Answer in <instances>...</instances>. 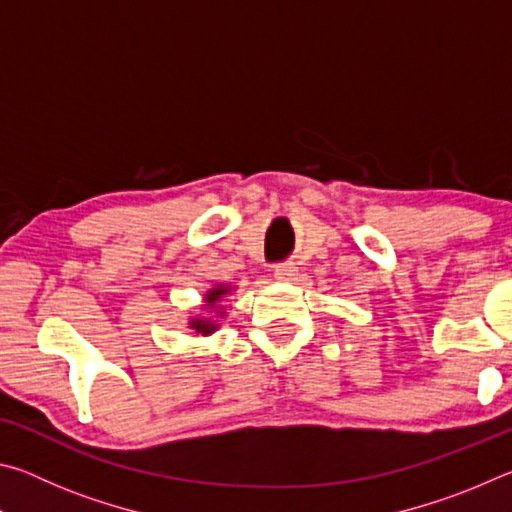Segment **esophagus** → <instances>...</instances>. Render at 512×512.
Returning a JSON list of instances; mask_svg holds the SVG:
<instances>
[{"label": "esophagus", "mask_w": 512, "mask_h": 512, "mask_svg": "<svg viewBox=\"0 0 512 512\" xmlns=\"http://www.w3.org/2000/svg\"><path fill=\"white\" fill-rule=\"evenodd\" d=\"M296 275H298V268H296V264H277L275 266V280H280V282H291V280H296Z\"/></svg>", "instance_id": "obj_1"}]
</instances>
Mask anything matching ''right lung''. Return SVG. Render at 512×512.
I'll use <instances>...</instances> for the list:
<instances>
[{
	"label": "right lung",
	"instance_id": "obj_1",
	"mask_svg": "<svg viewBox=\"0 0 512 512\" xmlns=\"http://www.w3.org/2000/svg\"><path fill=\"white\" fill-rule=\"evenodd\" d=\"M228 293H230V287H223V284H216L214 289H210V291L205 293V309H210V311L214 309V311H219V316H223L225 311L219 307V300L228 296ZM189 327L196 329L198 334L207 336V334L216 332V327H219V323H216L214 318L198 316V318H192V320H189Z\"/></svg>",
	"mask_w": 512,
	"mask_h": 512
}]
</instances>
